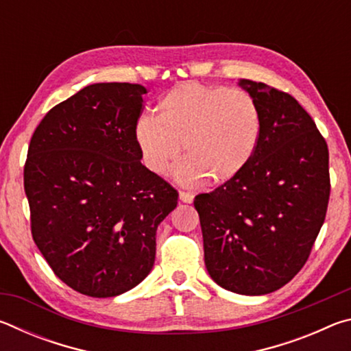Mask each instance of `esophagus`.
Segmentation results:
<instances>
[{"label":"esophagus","instance_id":"1","mask_svg":"<svg viewBox=\"0 0 351 351\" xmlns=\"http://www.w3.org/2000/svg\"><path fill=\"white\" fill-rule=\"evenodd\" d=\"M195 198L193 192H189V190H180V199L182 203H192Z\"/></svg>","mask_w":351,"mask_h":351}]
</instances>
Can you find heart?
<instances>
[{
    "mask_svg": "<svg viewBox=\"0 0 351 351\" xmlns=\"http://www.w3.org/2000/svg\"><path fill=\"white\" fill-rule=\"evenodd\" d=\"M261 136L260 108L251 94L186 82L164 94L158 117L142 116L134 138L145 167L164 175L186 150L176 170L184 184L235 180L255 156Z\"/></svg>",
    "mask_w": 351,
    "mask_h": 351,
    "instance_id": "b5f03b06",
    "label": "heart"
}]
</instances>
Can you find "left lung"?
Returning <instances> with one entry per match:
<instances>
[{
  "label": "left lung",
  "instance_id": "left-lung-1",
  "mask_svg": "<svg viewBox=\"0 0 351 351\" xmlns=\"http://www.w3.org/2000/svg\"><path fill=\"white\" fill-rule=\"evenodd\" d=\"M261 116L251 164L195 197L204 261L219 287L261 295L282 288L310 257L330 199L328 145L291 94L241 80Z\"/></svg>",
  "mask_w": 351,
  "mask_h": 351
}]
</instances>
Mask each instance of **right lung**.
<instances>
[{"instance_id": "add662e5", "label": "right lung", "mask_w": 351, "mask_h": 351, "mask_svg": "<svg viewBox=\"0 0 351 351\" xmlns=\"http://www.w3.org/2000/svg\"><path fill=\"white\" fill-rule=\"evenodd\" d=\"M147 93L94 83L46 112L32 134L25 192L35 245L54 274L90 297H114L150 274L156 229L178 192L141 164L134 128Z\"/></svg>"}]
</instances>
